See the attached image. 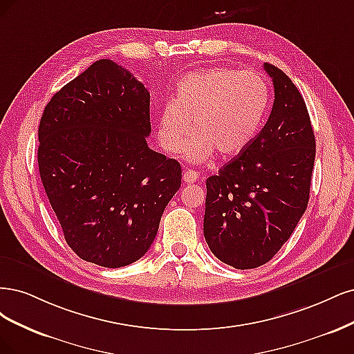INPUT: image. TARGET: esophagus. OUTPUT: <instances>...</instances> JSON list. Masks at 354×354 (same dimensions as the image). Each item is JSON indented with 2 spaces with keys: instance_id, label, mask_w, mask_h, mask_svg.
I'll return each instance as SVG.
<instances>
[{
  "instance_id": "34e87169",
  "label": "esophagus",
  "mask_w": 354,
  "mask_h": 354,
  "mask_svg": "<svg viewBox=\"0 0 354 354\" xmlns=\"http://www.w3.org/2000/svg\"><path fill=\"white\" fill-rule=\"evenodd\" d=\"M198 178L200 175L198 172H196V170H185L184 176H182V180H184L185 184H192V182H196Z\"/></svg>"
}]
</instances>
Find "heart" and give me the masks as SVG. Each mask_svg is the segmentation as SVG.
Returning a JSON list of instances; mask_svg holds the SVG:
<instances>
[{"label":"heart","instance_id":"b5f03b06","mask_svg":"<svg viewBox=\"0 0 354 354\" xmlns=\"http://www.w3.org/2000/svg\"><path fill=\"white\" fill-rule=\"evenodd\" d=\"M269 100L268 84L256 72L226 67L189 72L158 111V144L176 151L191 121L194 133L179 149L185 160L201 163L214 153L222 158L238 156L256 138Z\"/></svg>","mask_w":354,"mask_h":354}]
</instances>
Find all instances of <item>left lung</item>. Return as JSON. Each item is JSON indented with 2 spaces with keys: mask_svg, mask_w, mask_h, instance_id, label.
I'll list each match as a JSON object with an SVG mask.
<instances>
[{
  "mask_svg": "<svg viewBox=\"0 0 354 354\" xmlns=\"http://www.w3.org/2000/svg\"><path fill=\"white\" fill-rule=\"evenodd\" d=\"M275 100L245 150L207 178L204 238L235 269H254L288 241L309 203L316 142L306 102L291 79L265 63Z\"/></svg>",
  "mask_w": 354,
  "mask_h": 354,
  "instance_id": "obj_1",
  "label": "left lung"
}]
</instances>
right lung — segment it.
Here are the masks:
<instances>
[{"instance_id":"right-lung-1","label":"right lung","mask_w":354,"mask_h":354,"mask_svg":"<svg viewBox=\"0 0 354 354\" xmlns=\"http://www.w3.org/2000/svg\"><path fill=\"white\" fill-rule=\"evenodd\" d=\"M150 132V93L107 59L44 109L42 185L66 243L91 263L122 268L141 259L180 187V165L148 147Z\"/></svg>"}]
</instances>
